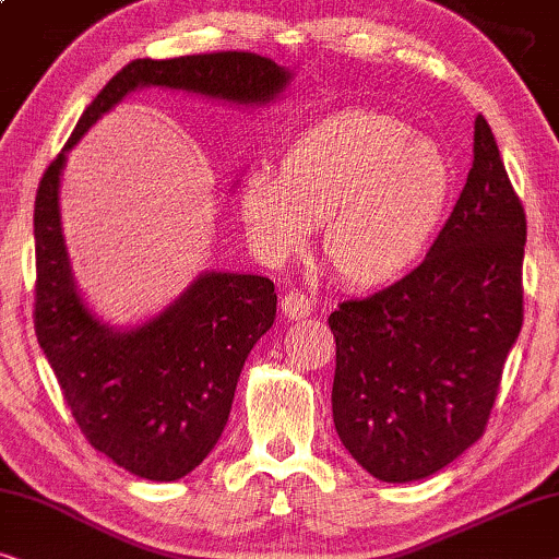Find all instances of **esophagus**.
<instances>
[{
	"instance_id": "esophagus-1",
	"label": "esophagus",
	"mask_w": 559,
	"mask_h": 559,
	"mask_svg": "<svg viewBox=\"0 0 559 559\" xmlns=\"http://www.w3.org/2000/svg\"><path fill=\"white\" fill-rule=\"evenodd\" d=\"M281 309L286 319H306L311 317L317 306H313V298L301 294V290H288V294L281 298Z\"/></svg>"
}]
</instances>
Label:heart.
Segmentation results:
<instances>
[{"instance_id": "1", "label": "heart", "mask_w": 559, "mask_h": 559, "mask_svg": "<svg viewBox=\"0 0 559 559\" xmlns=\"http://www.w3.org/2000/svg\"><path fill=\"white\" fill-rule=\"evenodd\" d=\"M453 177L436 144L377 111L326 116L290 141L281 175L255 169L240 185L242 225L271 263L311 246L344 281L382 286L423 261L451 204Z\"/></svg>"}]
</instances>
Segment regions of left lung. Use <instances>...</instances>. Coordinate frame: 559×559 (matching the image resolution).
Instances as JSON below:
<instances>
[{"label":"left lung","instance_id":"obj_1","mask_svg":"<svg viewBox=\"0 0 559 559\" xmlns=\"http://www.w3.org/2000/svg\"><path fill=\"white\" fill-rule=\"evenodd\" d=\"M524 207L476 116L466 187L426 261L329 317L334 426L374 478L433 476L484 436L524 319Z\"/></svg>","mask_w":559,"mask_h":559}]
</instances>
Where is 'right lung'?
I'll return each instance as SVG.
<instances>
[{"instance_id": "1", "label": "right lung", "mask_w": 559, "mask_h": 559, "mask_svg": "<svg viewBox=\"0 0 559 559\" xmlns=\"http://www.w3.org/2000/svg\"><path fill=\"white\" fill-rule=\"evenodd\" d=\"M290 73L255 52L131 60L85 108L35 198V334L83 436L116 466L177 481L223 436L242 365L276 319L271 278L204 271L144 324L116 329L75 286L60 223L66 154L100 116L139 88L198 93L230 106H269Z\"/></svg>"}]
</instances>
